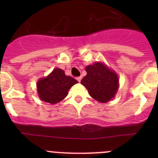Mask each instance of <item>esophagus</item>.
Returning <instances> with one entry per match:
<instances>
[{"label": "esophagus", "instance_id": "1", "mask_svg": "<svg viewBox=\"0 0 158 158\" xmlns=\"http://www.w3.org/2000/svg\"><path fill=\"white\" fill-rule=\"evenodd\" d=\"M81 79H82L81 77H77V80L78 82H80L81 81Z\"/></svg>", "mask_w": 158, "mask_h": 158}]
</instances>
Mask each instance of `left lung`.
Wrapping results in <instances>:
<instances>
[{"mask_svg": "<svg viewBox=\"0 0 158 158\" xmlns=\"http://www.w3.org/2000/svg\"><path fill=\"white\" fill-rule=\"evenodd\" d=\"M85 70L87 75L81 83L88 89L89 95L101 103L112 99L118 90V78L116 73L99 62L88 65Z\"/></svg>", "mask_w": 158, "mask_h": 158, "instance_id": "obj_1", "label": "left lung"}]
</instances>
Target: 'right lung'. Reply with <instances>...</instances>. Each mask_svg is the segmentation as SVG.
Listing matches in <instances>:
<instances>
[{
  "mask_svg": "<svg viewBox=\"0 0 158 158\" xmlns=\"http://www.w3.org/2000/svg\"><path fill=\"white\" fill-rule=\"evenodd\" d=\"M77 83L74 78L66 76L62 69L57 68L47 77L38 81L39 96L43 101L56 104L65 98L69 89Z\"/></svg>",
  "mask_w": 158,
  "mask_h": 158,
  "instance_id": "add662e5",
  "label": "right lung"
}]
</instances>
